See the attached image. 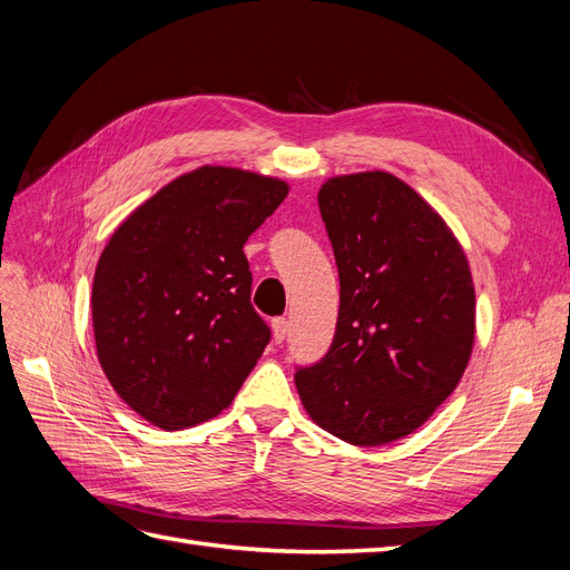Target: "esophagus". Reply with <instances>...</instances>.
<instances>
[{
    "label": "esophagus",
    "mask_w": 570,
    "mask_h": 570,
    "mask_svg": "<svg viewBox=\"0 0 570 570\" xmlns=\"http://www.w3.org/2000/svg\"><path fill=\"white\" fill-rule=\"evenodd\" d=\"M271 327H273V342H276V344H283V340L287 337V327H289L287 318H273Z\"/></svg>",
    "instance_id": "34e87169"
}]
</instances>
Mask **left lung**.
<instances>
[{"mask_svg":"<svg viewBox=\"0 0 570 570\" xmlns=\"http://www.w3.org/2000/svg\"><path fill=\"white\" fill-rule=\"evenodd\" d=\"M318 207L340 271V316L325 356L294 367V384L330 434L384 445L455 391L474 344L472 273L439 214L396 176H337Z\"/></svg>","mask_w":570,"mask_h":570,"instance_id":"1","label":"left lung"}]
</instances>
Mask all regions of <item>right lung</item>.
<instances>
[{"label": "right lung", "mask_w": 570, "mask_h": 570, "mask_svg": "<svg viewBox=\"0 0 570 570\" xmlns=\"http://www.w3.org/2000/svg\"><path fill=\"white\" fill-rule=\"evenodd\" d=\"M285 195L268 176L200 167L112 233L91 289L96 351L120 399L155 426L219 415L271 342L243 245Z\"/></svg>", "instance_id": "obj_1"}]
</instances>
